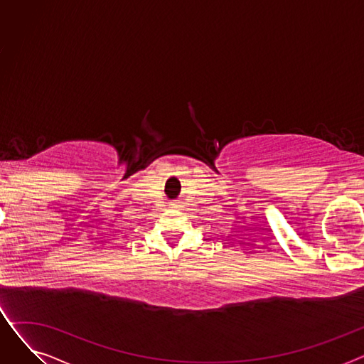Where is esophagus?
<instances>
[{
  "instance_id": "esophagus-1",
  "label": "esophagus",
  "mask_w": 364,
  "mask_h": 364,
  "mask_svg": "<svg viewBox=\"0 0 364 364\" xmlns=\"http://www.w3.org/2000/svg\"><path fill=\"white\" fill-rule=\"evenodd\" d=\"M171 208H178V203H171Z\"/></svg>"
}]
</instances>
